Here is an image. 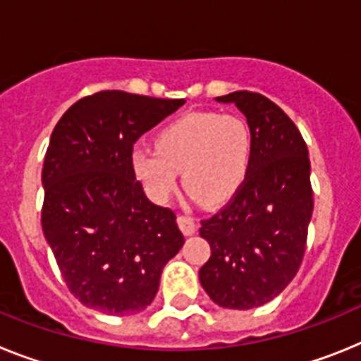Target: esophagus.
Here are the masks:
<instances>
[{
    "mask_svg": "<svg viewBox=\"0 0 361 361\" xmlns=\"http://www.w3.org/2000/svg\"><path fill=\"white\" fill-rule=\"evenodd\" d=\"M178 227H180L185 236H192L196 233V224H194V219L190 216H178Z\"/></svg>",
    "mask_w": 361,
    "mask_h": 361,
    "instance_id": "34e87169",
    "label": "esophagus"
}]
</instances>
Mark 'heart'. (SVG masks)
<instances>
[{
    "label": "heart",
    "instance_id": "b5f03b06",
    "mask_svg": "<svg viewBox=\"0 0 361 361\" xmlns=\"http://www.w3.org/2000/svg\"><path fill=\"white\" fill-rule=\"evenodd\" d=\"M255 156V134L245 118L190 112L156 136V149L136 147L130 165L154 202H167L183 171L185 189L205 205H221L245 185Z\"/></svg>",
    "mask_w": 361,
    "mask_h": 361
}]
</instances>
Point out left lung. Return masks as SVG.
I'll use <instances>...</instances> for the list:
<instances>
[{
    "mask_svg": "<svg viewBox=\"0 0 361 361\" xmlns=\"http://www.w3.org/2000/svg\"><path fill=\"white\" fill-rule=\"evenodd\" d=\"M216 102L243 112L255 156L240 192L202 221L211 258L200 281L219 307L245 311L274 300L302 265L314 207L311 161L298 127L269 98L238 90Z\"/></svg>",
    "mask_w": 361,
    "mask_h": 361,
    "instance_id": "8db88e82",
    "label": "left lung"
}]
</instances>
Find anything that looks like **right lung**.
I'll return each mask as SVG.
<instances>
[{"mask_svg": "<svg viewBox=\"0 0 361 361\" xmlns=\"http://www.w3.org/2000/svg\"><path fill=\"white\" fill-rule=\"evenodd\" d=\"M183 103L102 90L74 103L52 130L43 234L68 290L90 309H147L163 267L183 247L176 214L147 198L130 165L137 137Z\"/></svg>", "mask_w": 361, "mask_h": 361, "instance_id": "obj_1", "label": "right lung"}]
</instances>
